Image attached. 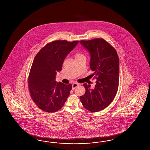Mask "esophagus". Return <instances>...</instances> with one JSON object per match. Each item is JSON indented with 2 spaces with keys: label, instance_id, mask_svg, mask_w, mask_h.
<instances>
[{
  "label": "esophagus",
  "instance_id": "34e87169",
  "mask_svg": "<svg viewBox=\"0 0 150 150\" xmlns=\"http://www.w3.org/2000/svg\"><path fill=\"white\" fill-rule=\"evenodd\" d=\"M79 85V84L78 83H74L72 84V89L74 90V89L76 88L77 86H78Z\"/></svg>",
  "mask_w": 150,
  "mask_h": 150
}]
</instances>
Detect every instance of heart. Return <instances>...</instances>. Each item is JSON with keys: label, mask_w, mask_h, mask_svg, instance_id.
Returning <instances> with one entry per match:
<instances>
[{"label": "heart", "mask_w": 150, "mask_h": 150, "mask_svg": "<svg viewBox=\"0 0 150 150\" xmlns=\"http://www.w3.org/2000/svg\"><path fill=\"white\" fill-rule=\"evenodd\" d=\"M74 57L76 59L77 58H79L82 57H84V55H83V54H80V53H76L74 55Z\"/></svg>", "instance_id": "heart-1"}]
</instances>
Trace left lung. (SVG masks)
<instances>
[{"mask_svg": "<svg viewBox=\"0 0 150 150\" xmlns=\"http://www.w3.org/2000/svg\"><path fill=\"white\" fill-rule=\"evenodd\" d=\"M91 54L90 68L94 71L96 85L83 84L85 93L80 97L85 108L90 112L101 111L115 98L119 83V58L115 48L103 38L80 41Z\"/></svg>", "mask_w": 150, "mask_h": 150, "instance_id": "1", "label": "left lung"}]
</instances>
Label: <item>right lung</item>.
I'll return each mask as SVG.
<instances>
[{
  "mask_svg": "<svg viewBox=\"0 0 150 150\" xmlns=\"http://www.w3.org/2000/svg\"><path fill=\"white\" fill-rule=\"evenodd\" d=\"M79 42L57 40L47 43L35 56L29 72L28 83L31 98L42 110L56 112L62 108L72 85L57 83L65 58Z\"/></svg>",
  "mask_w": 150,
  "mask_h": 150,
  "instance_id": "1",
  "label": "right lung"
}]
</instances>
